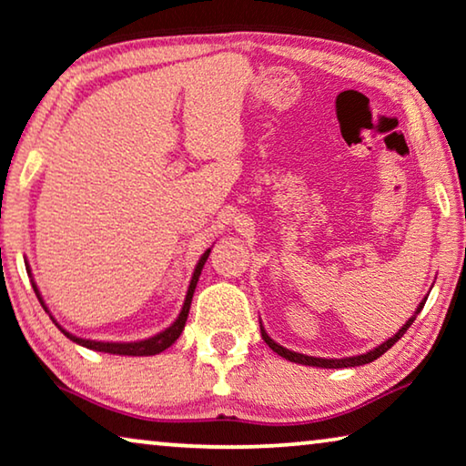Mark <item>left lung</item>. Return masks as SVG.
I'll return each instance as SVG.
<instances>
[{
  "label": "left lung",
  "instance_id": "obj_1",
  "mask_svg": "<svg viewBox=\"0 0 466 466\" xmlns=\"http://www.w3.org/2000/svg\"><path fill=\"white\" fill-rule=\"evenodd\" d=\"M424 301H427V298H424L420 304H418V308H416V312H414V317H410L408 319V323H405L401 329H399L395 336L392 338H389L386 339V342H382L380 346H376V349L373 350H370V352H365V355H357V357H344V359H323V357H308V355H301V352H293V350H289V349H285V346H280V344H277L274 342V339L268 336L266 333V329L264 327H261V338H264V342L270 346V349L277 352V355H280L283 359H287V361H291V363H301V365H310V367H325V370H342V367H357V365H365V363H371V361H376L378 357H382L386 350L390 349L392 344L395 342H399V339L403 338V333L410 329V325L414 323L416 320V317H418V312L422 310L424 308Z\"/></svg>",
  "mask_w": 466,
  "mask_h": 466
}]
</instances>
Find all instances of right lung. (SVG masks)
I'll use <instances>...</instances> for the list:
<instances>
[{
    "instance_id": "add662e5",
    "label": "right lung",
    "mask_w": 466,
    "mask_h": 466,
    "mask_svg": "<svg viewBox=\"0 0 466 466\" xmlns=\"http://www.w3.org/2000/svg\"><path fill=\"white\" fill-rule=\"evenodd\" d=\"M208 253H211V248H207V251L202 253V258L198 259V264H196V268H194L192 280H189V287H187V296H186V301H183V308H181L179 317H177L175 323L170 325V327H167L165 331L156 333V336H152V338L139 339V342H96V339H84V338L74 336V333H69L67 329H63V327L58 325L56 320L50 317L52 323H55V325L58 327V329H61V331L65 333V336H67V338L71 339V342H76V344H80V346H86V349H90V350L109 352V355H124V357H152V355H158V352L167 350L168 346H173V344L177 342V338L181 336L183 327H186L189 306H192V298H194L196 283H198L200 272H202V268H205V261H207V258H208ZM29 274H31V270H29ZM31 285H34V291H35V296H37V299H39V304L44 306L46 312H50L48 308H46L42 296H39L37 285H35V283H31Z\"/></svg>"
}]
</instances>
